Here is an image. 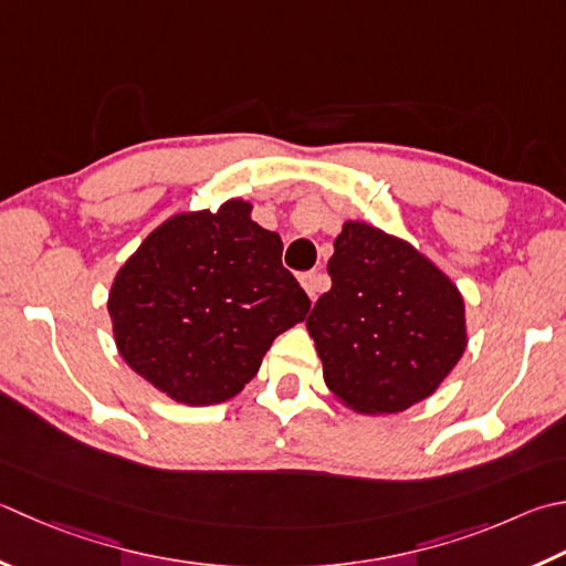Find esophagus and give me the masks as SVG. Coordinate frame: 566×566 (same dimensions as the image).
<instances>
[{
	"mask_svg": "<svg viewBox=\"0 0 566 566\" xmlns=\"http://www.w3.org/2000/svg\"><path fill=\"white\" fill-rule=\"evenodd\" d=\"M302 286L306 290L308 298H312V302H316L318 292L326 290V274H321V272H306V274H302Z\"/></svg>",
	"mask_w": 566,
	"mask_h": 566,
	"instance_id": "esophagus-1",
	"label": "esophagus"
}]
</instances>
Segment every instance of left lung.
<instances>
[{
    "mask_svg": "<svg viewBox=\"0 0 566 566\" xmlns=\"http://www.w3.org/2000/svg\"><path fill=\"white\" fill-rule=\"evenodd\" d=\"M328 276L306 318L328 390L363 415L402 412L434 392L467 348L449 276L365 223L343 226Z\"/></svg>",
    "mask_w": 566,
    "mask_h": 566,
    "instance_id": "8db88e82",
    "label": "left lung"
}]
</instances>
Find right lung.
<instances>
[{
    "instance_id": "obj_1",
    "label": "right lung",
    "mask_w": 566,
    "mask_h": 566,
    "mask_svg": "<svg viewBox=\"0 0 566 566\" xmlns=\"http://www.w3.org/2000/svg\"><path fill=\"white\" fill-rule=\"evenodd\" d=\"M308 306L280 235L254 223L245 201L166 220L117 272L107 302L129 368L193 407L235 397Z\"/></svg>"
}]
</instances>
